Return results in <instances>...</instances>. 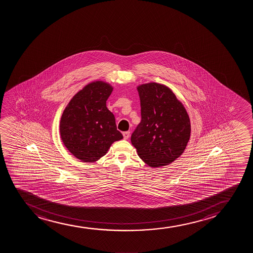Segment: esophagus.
Returning <instances> with one entry per match:
<instances>
[{"label": "esophagus", "mask_w": 253, "mask_h": 253, "mask_svg": "<svg viewBox=\"0 0 253 253\" xmlns=\"http://www.w3.org/2000/svg\"><path fill=\"white\" fill-rule=\"evenodd\" d=\"M123 137L125 139H128L129 137H130V131H124L123 132Z\"/></svg>", "instance_id": "34e87169"}]
</instances>
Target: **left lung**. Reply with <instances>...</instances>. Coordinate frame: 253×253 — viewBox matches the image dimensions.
Here are the masks:
<instances>
[{
    "label": "left lung",
    "mask_w": 253,
    "mask_h": 253,
    "mask_svg": "<svg viewBox=\"0 0 253 253\" xmlns=\"http://www.w3.org/2000/svg\"><path fill=\"white\" fill-rule=\"evenodd\" d=\"M141 122L131 134L132 145L150 167L167 166L182 154L191 123L183 105L165 85L156 83L137 87Z\"/></svg>",
    "instance_id": "1"
}]
</instances>
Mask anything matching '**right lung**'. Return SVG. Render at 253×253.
Here are the masks:
<instances>
[{"label": "right lung", "mask_w": 253, "mask_h": 253, "mask_svg": "<svg viewBox=\"0 0 253 253\" xmlns=\"http://www.w3.org/2000/svg\"><path fill=\"white\" fill-rule=\"evenodd\" d=\"M111 85L97 81L74 95L61 116V139L72 154L84 162H93L123 138L113 114L106 107Z\"/></svg>", "instance_id": "add662e5"}]
</instances>
